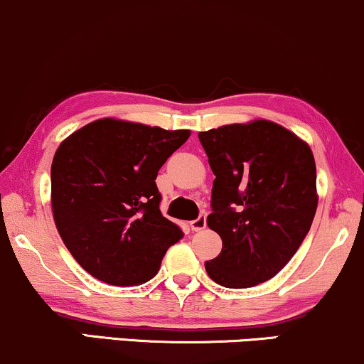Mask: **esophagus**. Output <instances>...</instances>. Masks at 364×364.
<instances>
[{
	"label": "esophagus",
	"mask_w": 364,
	"mask_h": 364,
	"mask_svg": "<svg viewBox=\"0 0 364 364\" xmlns=\"http://www.w3.org/2000/svg\"><path fill=\"white\" fill-rule=\"evenodd\" d=\"M191 228L194 232H200V230L206 228V215H199L194 221H191Z\"/></svg>",
	"instance_id": "34e87169"
}]
</instances>
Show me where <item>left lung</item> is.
<instances>
[{
  "instance_id": "8db88e82",
  "label": "left lung",
  "mask_w": 364,
  "mask_h": 364,
  "mask_svg": "<svg viewBox=\"0 0 364 364\" xmlns=\"http://www.w3.org/2000/svg\"><path fill=\"white\" fill-rule=\"evenodd\" d=\"M216 175L208 226L223 249L204 264L225 288L274 277L300 249L317 211V168L310 146L269 121L199 132Z\"/></svg>"
}]
</instances>
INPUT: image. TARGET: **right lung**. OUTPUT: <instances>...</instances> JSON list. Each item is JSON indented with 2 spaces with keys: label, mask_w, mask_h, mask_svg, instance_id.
I'll return each mask as SVG.
<instances>
[{
  "label": "right lung",
  "mask_w": 364,
  "mask_h": 364,
  "mask_svg": "<svg viewBox=\"0 0 364 364\" xmlns=\"http://www.w3.org/2000/svg\"><path fill=\"white\" fill-rule=\"evenodd\" d=\"M191 136L98 119L73 132L50 166L53 215L64 245L85 271L114 286L146 283L181 226L160 211L156 175Z\"/></svg>",
  "instance_id": "obj_1"
}]
</instances>
